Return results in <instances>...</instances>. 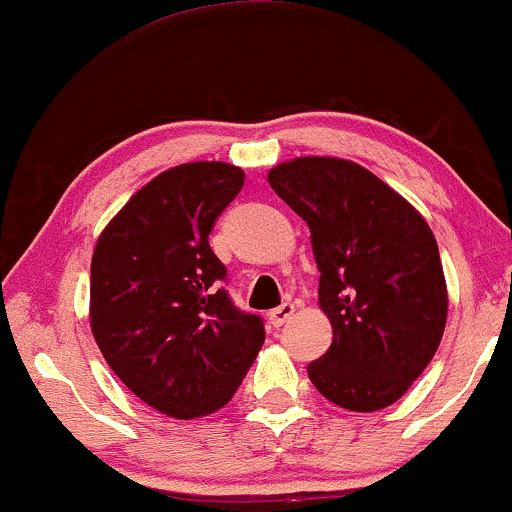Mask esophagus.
<instances>
[{
  "mask_svg": "<svg viewBox=\"0 0 512 512\" xmlns=\"http://www.w3.org/2000/svg\"><path fill=\"white\" fill-rule=\"evenodd\" d=\"M293 310H296L293 308V303H281L279 308L269 310V322H272L274 327H281L293 315Z\"/></svg>",
  "mask_w": 512,
  "mask_h": 512,
  "instance_id": "1",
  "label": "esophagus"
}]
</instances>
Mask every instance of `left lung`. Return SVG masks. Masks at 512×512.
Wrapping results in <instances>:
<instances>
[{
  "mask_svg": "<svg viewBox=\"0 0 512 512\" xmlns=\"http://www.w3.org/2000/svg\"><path fill=\"white\" fill-rule=\"evenodd\" d=\"M269 185L310 228L317 301L332 322L327 354L308 366L320 395L351 411L395 404L436 356L448 320L438 243L419 214L354 161L303 156Z\"/></svg>",
  "mask_w": 512,
  "mask_h": 512,
  "instance_id": "obj_1",
  "label": "left lung"
}]
</instances>
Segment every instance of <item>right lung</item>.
Segmentation results:
<instances>
[{
    "label": "right lung",
    "instance_id": "obj_1",
    "mask_svg": "<svg viewBox=\"0 0 512 512\" xmlns=\"http://www.w3.org/2000/svg\"><path fill=\"white\" fill-rule=\"evenodd\" d=\"M243 182V170L221 161L170 168L117 211L93 250L98 349L134 395L173 419L221 409L264 344L262 317L233 305L209 248Z\"/></svg>",
    "mask_w": 512,
    "mask_h": 512
}]
</instances>
